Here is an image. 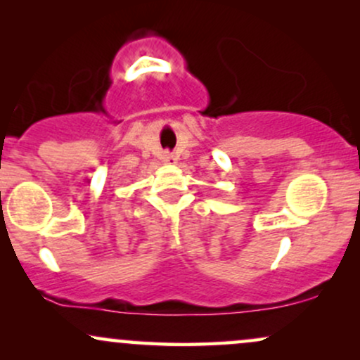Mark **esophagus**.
I'll return each instance as SVG.
<instances>
[{"instance_id": "34e87169", "label": "esophagus", "mask_w": 360, "mask_h": 360, "mask_svg": "<svg viewBox=\"0 0 360 360\" xmlns=\"http://www.w3.org/2000/svg\"><path fill=\"white\" fill-rule=\"evenodd\" d=\"M160 159H162V162H166V164H176L177 157H176L174 154H172V152L166 150V152H162V155H160Z\"/></svg>"}]
</instances>
